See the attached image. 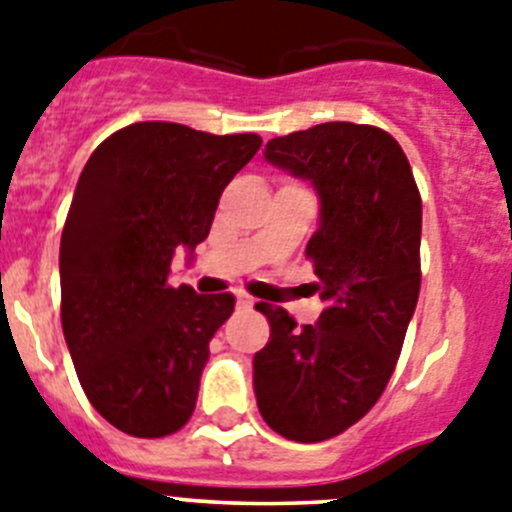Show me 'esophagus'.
I'll list each match as a JSON object with an SVG mask.
<instances>
[{
  "label": "esophagus",
  "instance_id": "esophagus-1",
  "mask_svg": "<svg viewBox=\"0 0 512 512\" xmlns=\"http://www.w3.org/2000/svg\"><path fill=\"white\" fill-rule=\"evenodd\" d=\"M237 306L239 308H252V306H255V298L247 296V293H237Z\"/></svg>",
  "mask_w": 512,
  "mask_h": 512
}]
</instances>
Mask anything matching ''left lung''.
<instances>
[{"instance_id": "left-lung-1", "label": "left lung", "mask_w": 512, "mask_h": 512, "mask_svg": "<svg viewBox=\"0 0 512 512\" xmlns=\"http://www.w3.org/2000/svg\"><path fill=\"white\" fill-rule=\"evenodd\" d=\"M265 160L319 193L306 255L324 311L298 326L257 303L270 342L252 359L260 416L290 441L347 431L388 385L421 290V193L403 147L380 127L326 122L265 145Z\"/></svg>"}]
</instances>
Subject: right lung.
Listing matches in <instances>:
<instances>
[{
	"instance_id": "add662e5",
	"label": "right lung",
	"mask_w": 512,
	"mask_h": 512,
	"mask_svg": "<svg viewBox=\"0 0 512 512\" xmlns=\"http://www.w3.org/2000/svg\"><path fill=\"white\" fill-rule=\"evenodd\" d=\"M260 145L257 135L137 122L81 170L61 237L63 334L86 398L124 434H176L196 408L234 296L173 288L170 262L209 237L219 196Z\"/></svg>"
}]
</instances>
